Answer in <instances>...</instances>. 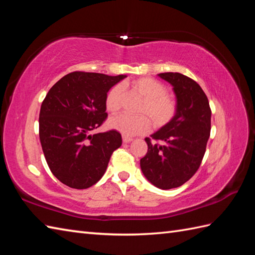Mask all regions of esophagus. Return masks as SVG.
Wrapping results in <instances>:
<instances>
[{"label":"esophagus","instance_id":"obj_1","mask_svg":"<svg viewBox=\"0 0 255 255\" xmlns=\"http://www.w3.org/2000/svg\"><path fill=\"white\" fill-rule=\"evenodd\" d=\"M123 141H124V143H129V142H131V141H132V138L124 136V137H123Z\"/></svg>","mask_w":255,"mask_h":255}]
</instances>
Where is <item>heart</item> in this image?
I'll use <instances>...</instances> for the list:
<instances>
[{
  "label": "heart",
  "mask_w": 255,
  "mask_h": 255,
  "mask_svg": "<svg viewBox=\"0 0 255 255\" xmlns=\"http://www.w3.org/2000/svg\"><path fill=\"white\" fill-rule=\"evenodd\" d=\"M131 86L134 92L143 97L138 112L147 116L121 115L112 118L108 122V126L124 136L132 137L149 131L151 127L149 117L156 128L164 127L172 122L176 115L177 104L173 97L166 94L167 89L164 84L152 78H140L132 81ZM123 100V86L114 85L105 96L106 110L111 114H117L122 108Z\"/></svg>",
  "instance_id": "obj_1"
}]
</instances>
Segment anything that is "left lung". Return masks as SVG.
Masks as SVG:
<instances>
[{
  "label": "left lung",
  "instance_id": "8db88e82",
  "mask_svg": "<svg viewBox=\"0 0 255 255\" xmlns=\"http://www.w3.org/2000/svg\"><path fill=\"white\" fill-rule=\"evenodd\" d=\"M173 86L177 112L170 124L145 138L148 152L140 160L147 180L161 189L175 188L191 178L202 163L210 136L207 96L191 78L177 72L158 74Z\"/></svg>",
  "mask_w": 255,
  "mask_h": 255
}]
</instances>
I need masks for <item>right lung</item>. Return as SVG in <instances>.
Here are the masks:
<instances>
[{
	"instance_id": "add662e5",
	"label": "right lung",
	"mask_w": 255,
	"mask_h": 255,
	"mask_svg": "<svg viewBox=\"0 0 255 255\" xmlns=\"http://www.w3.org/2000/svg\"><path fill=\"white\" fill-rule=\"evenodd\" d=\"M126 75L75 71L48 92L39 114V138L47 164L59 181L71 188L99 182L122 134L108 130L90 134L107 118L105 96Z\"/></svg>"
}]
</instances>
